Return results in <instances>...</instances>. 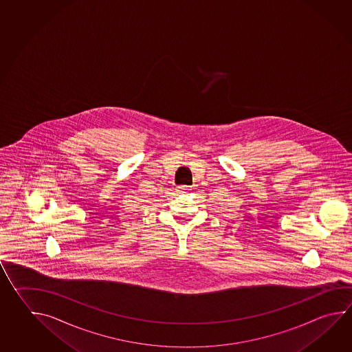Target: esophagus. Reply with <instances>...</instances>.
Returning <instances> with one entry per match:
<instances>
[{"label": "esophagus", "mask_w": 352, "mask_h": 352, "mask_svg": "<svg viewBox=\"0 0 352 352\" xmlns=\"http://www.w3.org/2000/svg\"><path fill=\"white\" fill-rule=\"evenodd\" d=\"M187 190H190L189 186H179V187H177V192H179V193H184Z\"/></svg>", "instance_id": "1"}]
</instances>
